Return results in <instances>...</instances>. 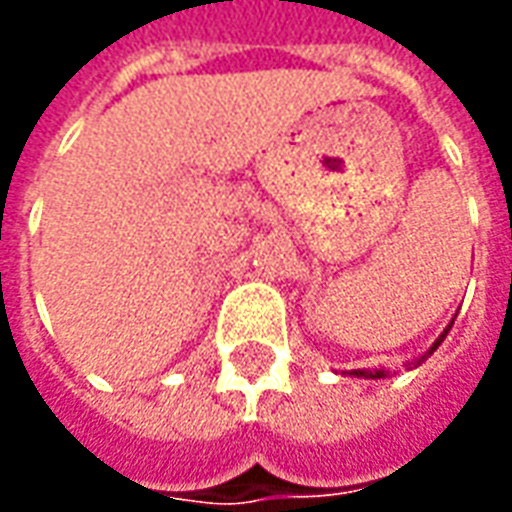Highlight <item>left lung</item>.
<instances>
[{"label":"left lung","mask_w":512,"mask_h":512,"mask_svg":"<svg viewBox=\"0 0 512 512\" xmlns=\"http://www.w3.org/2000/svg\"><path fill=\"white\" fill-rule=\"evenodd\" d=\"M451 326H454V320H451V323H449V326H446V329L440 331V337H438V340H435V343L429 345V351H426L424 357L412 359V362H407V365H404V368H407V370L418 368V365H421V362H424V359L432 357V354H435V351H438V345L443 343V340H446V334H449ZM351 376H357V379H387V376H393V373H390V370H387V368H376V370H351Z\"/></svg>","instance_id":"8db88e82"}]
</instances>
